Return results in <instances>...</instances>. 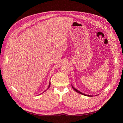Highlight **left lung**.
Returning a JSON list of instances; mask_svg holds the SVG:
<instances>
[{"instance_id":"8db88e82","label":"left lung","mask_w":123,"mask_h":123,"mask_svg":"<svg viewBox=\"0 0 123 123\" xmlns=\"http://www.w3.org/2000/svg\"><path fill=\"white\" fill-rule=\"evenodd\" d=\"M72 88H73V89L75 90V91H76V92H77V93H80V94H82V95H85V96H90V95H86V94H83V93H81V92H80V91H79L78 90H77V89H76L75 88H74L73 86H72Z\"/></svg>"}]
</instances>
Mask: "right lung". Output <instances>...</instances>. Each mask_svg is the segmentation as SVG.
Wrapping results in <instances>:
<instances>
[{"label":"right lung","mask_w":123,"mask_h":123,"mask_svg":"<svg viewBox=\"0 0 123 123\" xmlns=\"http://www.w3.org/2000/svg\"><path fill=\"white\" fill-rule=\"evenodd\" d=\"M50 83H49V86H48V88L50 87ZM45 91H44V92H45Z\"/></svg>","instance_id":"obj_1"}]
</instances>
